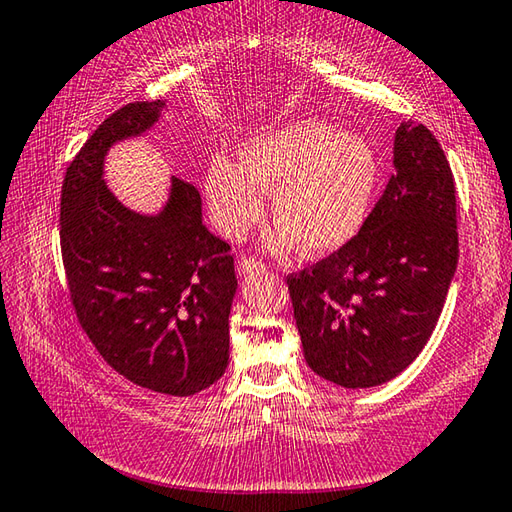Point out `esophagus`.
Wrapping results in <instances>:
<instances>
[{
	"mask_svg": "<svg viewBox=\"0 0 512 512\" xmlns=\"http://www.w3.org/2000/svg\"><path fill=\"white\" fill-rule=\"evenodd\" d=\"M237 268H239V273H253V271H266V266L259 262V259H255V257H250V255H244L237 262Z\"/></svg>",
	"mask_w": 512,
	"mask_h": 512,
	"instance_id": "esophagus-1",
	"label": "esophagus"
}]
</instances>
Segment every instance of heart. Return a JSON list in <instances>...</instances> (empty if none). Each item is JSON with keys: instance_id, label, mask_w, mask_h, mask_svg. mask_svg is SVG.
<instances>
[{"instance_id": "obj_1", "label": "heart", "mask_w": 512, "mask_h": 512, "mask_svg": "<svg viewBox=\"0 0 512 512\" xmlns=\"http://www.w3.org/2000/svg\"><path fill=\"white\" fill-rule=\"evenodd\" d=\"M380 181L365 138L324 120H295L241 145L239 163L219 154L206 172L210 215L228 239H241L264 215L271 190L273 250L329 255L358 235Z\"/></svg>"}]
</instances>
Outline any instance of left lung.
Here are the masks:
<instances>
[{
  "label": "left lung",
  "instance_id": "8db88e82",
  "mask_svg": "<svg viewBox=\"0 0 512 512\" xmlns=\"http://www.w3.org/2000/svg\"><path fill=\"white\" fill-rule=\"evenodd\" d=\"M454 176L430 129H396L394 174L347 246L286 277L304 358L340 387H376L430 340L457 271Z\"/></svg>",
  "mask_w": 512,
  "mask_h": 512
}]
</instances>
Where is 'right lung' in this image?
Listing matches in <instances>:
<instances>
[{
    "label": "right lung",
    "instance_id": "add662e5",
    "mask_svg": "<svg viewBox=\"0 0 512 512\" xmlns=\"http://www.w3.org/2000/svg\"><path fill=\"white\" fill-rule=\"evenodd\" d=\"M163 100L127 102L73 156L60 194V248L82 331L134 385L192 396L228 367L235 259L201 221V194L172 179L156 217L127 210L102 181L111 143L159 120Z\"/></svg>",
    "mask_w": 512,
    "mask_h": 512
}]
</instances>
